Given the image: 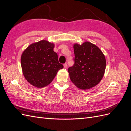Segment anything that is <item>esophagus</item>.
<instances>
[{
	"mask_svg": "<svg viewBox=\"0 0 131 131\" xmlns=\"http://www.w3.org/2000/svg\"><path fill=\"white\" fill-rule=\"evenodd\" d=\"M67 66H67V63H65V64H63V67H64V68H67Z\"/></svg>",
	"mask_w": 131,
	"mask_h": 131,
	"instance_id": "esophagus-1",
	"label": "esophagus"
}]
</instances>
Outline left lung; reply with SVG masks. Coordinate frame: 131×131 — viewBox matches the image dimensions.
Masks as SVG:
<instances>
[{"label":"left lung","mask_w":131,"mask_h":131,"mask_svg":"<svg viewBox=\"0 0 131 131\" xmlns=\"http://www.w3.org/2000/svg\"><path fill=\"white\" fill-rule=\"evenodd\" d=\"M74 64L68 68L71 81L78 88L88 90L98 85L103 77L106 59L98 46L89 41L73 45Z\"/></svg>","instance_id":"left-lung-1"}]
</instances>
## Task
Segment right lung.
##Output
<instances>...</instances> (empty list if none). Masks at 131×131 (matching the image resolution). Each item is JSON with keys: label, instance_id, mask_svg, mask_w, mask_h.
I'll return each mask as SVG.
<instances>
[{"label": "right lung", "instance_id": "1", "mask_svg": "<svg viewBox=\"0 0 131 131\" xmlns=\"http://www.w3.org/2000/svg\"><path fill=\"white\" fill-rule=\"evenodd\" d=\"M54 47L53 43L40 40L28 46L21 55L23 74L29 84L37 88L49 85L58 71L63 68Z\"/></svg>", "mask_w": 131, "mask_h": 131}]
</instances>
